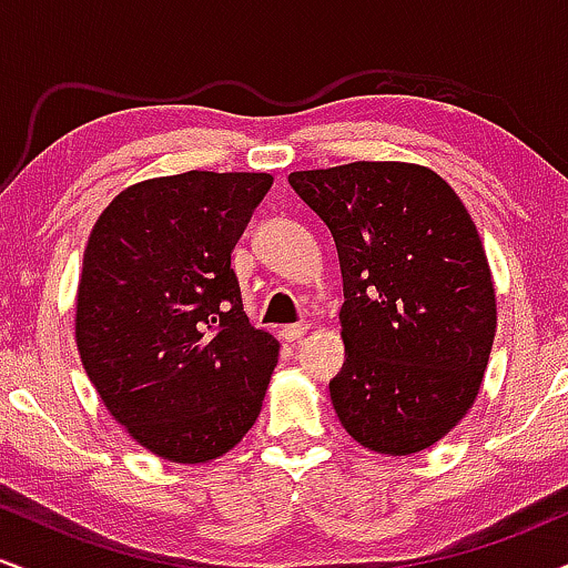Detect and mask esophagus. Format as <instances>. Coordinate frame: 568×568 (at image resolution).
Segmentation results:
<instances>
[{
  "mask_svg": "<svg viewBox=\"0 0 568 568\" xmlns=\"http://www.w3.org/2000/svg\"><path fill=\"white\" fill-rule=\"evenodd\" d=\"M306 334V323H293V325H285L283 328V338L285 342H298Z\"/></svg>",
  "mask_w": 568,
  "mask_h": 568,
  "instance_id": "esophagus-1",
  "label": "esophagus"
}]
</instances>
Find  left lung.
Returning <instances> with one entry per match:
<instances>
[{"label": "left lung", "instance_id": "left-lung-1", "mask_svg": "<svg viewBox=\"0 0 568 568\" xmlns=\"http://www.w3.org/2000/svg\"><path fill=\"white\" fill-rule=\"evenodd\" d=\"M334 234L344 366L331 400L361 446L408 456L452 433L478 395L497 331L470 213L438 173L349 162L288 175Z\"/></svg>", "mask_w": 568, "mask_h": 568}]
</instances>
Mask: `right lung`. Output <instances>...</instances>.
Instances as JSON below:
<instances>
[{
	"instance_id": "right-lung-1",
	"label": "right lung",
	"mask_w": 568,
	"mask_h": 568,
	"mask_svg": "<svg viewBox=\"0 0 568 568\" xmlns=\"http://www.w3.org/2000/svg\"><path fill=\"white\" fill-rule=\"evenodd\" d=\"M270 186V173L141 181L90 232L82 366L109 414L162 459H216L262 410L280 344L247 323L232 251Z\"/></svg>"
}]
</instances>
